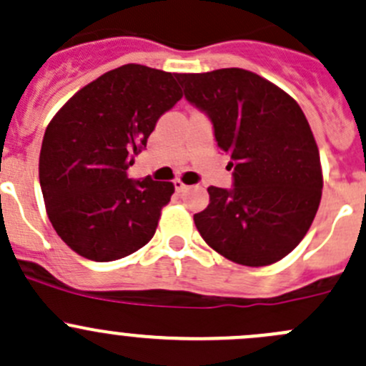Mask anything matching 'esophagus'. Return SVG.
<instances>
[{
  "instance_id": "obj_1",
  "label": "esophagus",
  "mask_w": 366,
  "mask_h": 366,
  "mask_svg": "<svg viewBox=\"0 0 366 366\" xmlns=\"http://www.w3.org/2000/svg\"><path fill=\"white\" fill-rule=\"evenodd\" d=\"M173 186H175V189L179 191V193H182V191H186V189H187V186H186V184H184L182 180H180V179H177L175 182H173Z\"/></svg>"
}]
</instances>
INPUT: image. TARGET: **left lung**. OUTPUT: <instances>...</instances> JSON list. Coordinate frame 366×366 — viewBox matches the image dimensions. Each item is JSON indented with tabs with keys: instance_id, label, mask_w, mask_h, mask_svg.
I'll list each match as a JSON object with an SVG mask.
<instances>
[{
	"instance_id": "1",
	"label": "left lung",
	"mask_w": 366,
	"mask_h": 366,
	"mask_svg": "<svg viewBox=\"0 0 366 366\" xmlns=\"http://www.w3.org/2000/svg\"><path fill=\"white\" fill-rule=\"evenodd\" d=\"M187 101L207 113L230 154L234 187L210 186L194 224L214 252L249 267L282 260L310 230L322 168L305 113L289 94L244 69L177 74Z\"/></svg>"
}]
</instances>
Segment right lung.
<instances>
[{
	"instance_id": "1",
	"label": "right lung",
	"mask_w": 366,
	"mask_h": 366,
	"mask_svg": "<svg viewBox=\"0 0 366 366\" xmlns=\"http://www.w3.org/2000/svg\"><path fill=\"white\" fill-rule=\"evenodd\" d=\"M180 99L177 74L127 64L88 83L54 114L39 177L49 221L72 252L112 262L154 237L175 187L132 180L127 169Z\"/></svg>"
}]
</instances>
